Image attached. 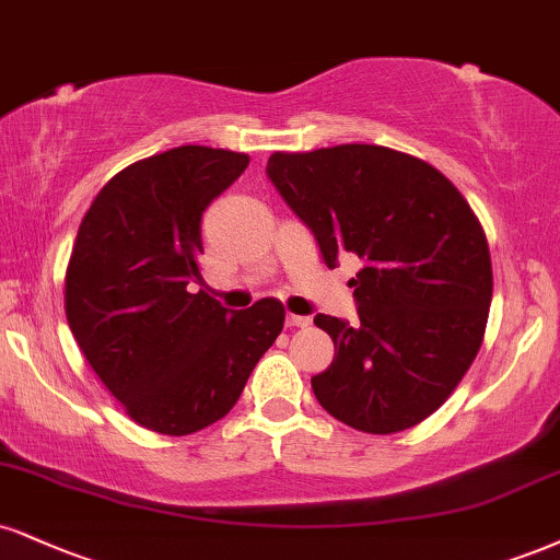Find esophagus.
<instances>
[{"mask_svg":"<svg viewBox=\"0 0 560 560\" xmlns=\"http://www.w3.org/2000/svg\"><path fill=\"white\" fill-rule=\"evenodd\" d=\"M287 326H289V328H305V326H310V318H307V315H294V313H289V315H287Z\"/></svg>","mask_w":560,"mask_h":560,"instance_id":"esophagus-1","label":"esophagus"}]
</instances>
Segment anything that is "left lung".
Returning <instances> with one entry per match:
<instances>
[{
	"label": "left lung",
	"mask_w": 560,
	"mask_h": 560,
	"mask_svg": "<svg viewBox=\"0 0 560 560\" xmlns=\"http://www.w3.org/2000/svg\"><path fill=\"white\" fill-rule=\"evenodd\" d=\"M268 179L336 268L360 271L349 323L315 315L334 339L328 370L313 375L320 407L362 433L422 422L459 386L480 352L493 268L464 195L425 161L383 145L349 143L273 153Z\"/></svg>",
	"instance_id": "8db88e82"
}]
</instances>
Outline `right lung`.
<instances>
[{"instance_id": "1", "label": "right lung", "mask_w": 560, "mask_h": 560, "mask_svg": "<svg viewBox=\"0 0 560 560\" xmlns=\"http://www.w3.org/2000/svg\"><path fill=\"white\" fill-rule=\"evenodd\" d=\"M250 164L247 153L179 145L135 161L101 187L65 276L70 331L138 425L198 433L240 399L284 328L279 300L226 310L200 279V219Z\"/></svg>"}]
</instances>
